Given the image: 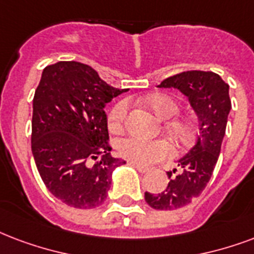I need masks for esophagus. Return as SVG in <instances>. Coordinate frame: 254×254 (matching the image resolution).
I'll list each match as a JSON object with an SVG mask.
<instances>
[{
    "label": "esophagus",
    "instance_id": "1",
    "mask_svg": "<svg viewBox=\"0 0 254 254\" xmlns=\"http://www.w3.org/2000/svg\"><path fill=\"white\" fill-rule=\"evenodd\" d=\"M129 165L133 166V168H135V169L138 170V172H141V173H145V172H148L149 168H146V166H141L138 165V164H135V162H129Z\"/></svg>",
    "mask_w": 254,
    "mask_h": 254
}]
</instances>
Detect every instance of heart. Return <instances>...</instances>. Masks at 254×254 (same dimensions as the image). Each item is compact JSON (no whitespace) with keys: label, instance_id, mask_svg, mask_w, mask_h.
I'll use <instances>...</instances> for the list:
<instances>
[{"label":"heart","instance_id":"obj_1","mask_svg":"<svg viewBox=\"0 0 254 254\" xmlns=\"http://www.w3.org/2000/svg\"><path fill=\"white\" fill-rule=\"evenodd\" d=\"M148 104L158 117L164 120L172 119L180 112V104L176 98L168 94H152L146 98ZM129 114V102L127 100L119 101L110 109L108 116V125L113 133L124 130ZM170 133L183 144L193 140L196 133V125L189 119H174L168 124ZM120 156L129 161L150 165L153 162L161 161L173 154V148L168 141L162 138L149 140L140 135H129L121 138L117 144Z\"/></svg>","mask_w":254,"mask_h":254}]
</instances>
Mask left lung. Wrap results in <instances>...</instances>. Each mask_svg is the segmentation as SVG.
<instances>
[{
  "mask_svg": "<svg viewBox=\"0 0 254 254\" xmlns=\"http://www.w3.org/2000/svg\"><path fill=\"white\" fill-rule=\"evenodd\" d=\"M158 88L179 89L189 98L200 121L196 145L179 160V173L177 169L174 176L168 172L170 181L165 190L145 191V201L153 209L173 210L190 204L208 185L221 152L232 102L229 85L213 71H183L162 81Z\"/></svg>",
  "mask_w": 254,
  "mask_h": 254,
  "instance_id": "1",
  "label": "left lung"
}]
</instances>
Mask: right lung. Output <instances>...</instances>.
Listing matches in <instances>:
<instances>
[{
	"label": "right lung",
	"instance_id": "1",
	"mask_svg": "<svg viewBox=\"0 0 254 254\" xmlns=\"http://www.w3.org/2000/svg\"><path fill=\"white\" fill-rule=\"evenodd\" d=\"M124 92L75 61L42 71L33 98L32 152L45 187L64 204L92 209L105 201L112 172L125 164L110 154L105 105Z\"/></svg>",
	"mask_w": 254,
	"mask_h": 254
}]
</instances>
